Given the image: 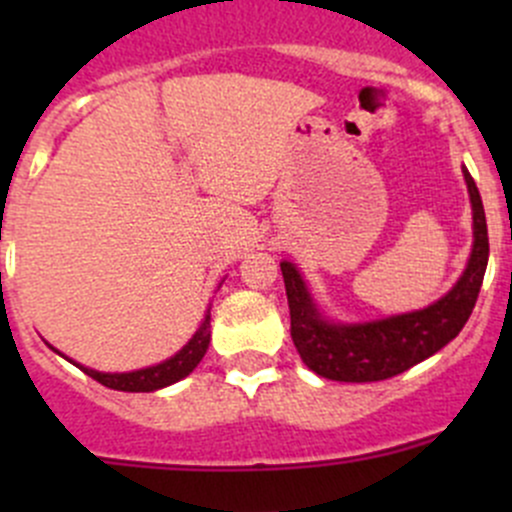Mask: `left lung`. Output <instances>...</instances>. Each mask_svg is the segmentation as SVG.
Returning <instances> with one entry per match:
<instances>
[{"label":"left lung","instance_id":"obj_1","mask_svg":"<svg viewBox=\"0 0 512 512\" xmlns=\"http://www.w3.org/2000/svg\"><path fill=\"white\" fill-rule=\"evenodd\" d=\"M473 205V252L456 287L418 312L366 324H332L314 307L297 267L282 262L289 332L304 364L332 381H384L428 359L458 337L471 317L488 267V225L476 180L463 170Z\"/></svg>","mask_w":512,"mask_h":512}]
</instances>
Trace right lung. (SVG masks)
<instances>
[{
  "label": "right lung",
  "mask_w": 512,
  "mask_h": 512,
  "mask_svg": "<svg viewBox=\"0 0 512 512\" xmlns=\"http://www.w3.org/2000/svg\"><path fill=\"white\" fill-rule=\"evenodd\" d=\"M210 344V314L205 317V322L200 324V329L195 332V337L180 349L178 354L170 356L168 361L156 366H148V369H138V371H128V374H101V371L94 369H84V374H89L91 379H96L98 384L108 386V389L116 391H156L163 389V386L175 384L183 376H188L195 366L200 364L205 352H208Z\"/></svg>",
  "instance_id": "1"
}]
</instances>
